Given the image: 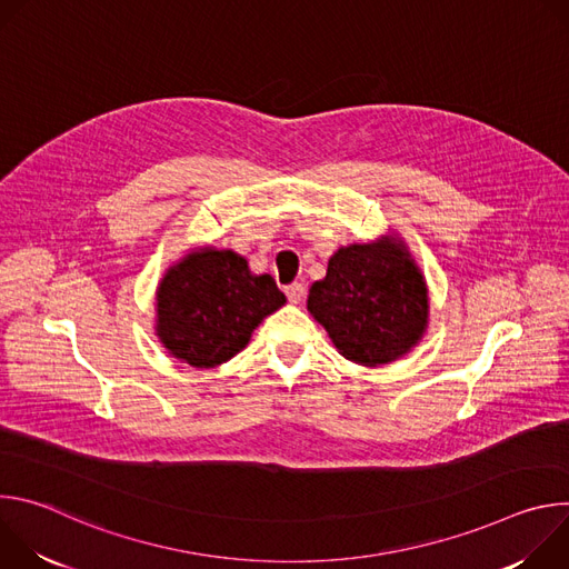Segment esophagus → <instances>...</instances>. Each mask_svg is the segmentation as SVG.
Segmentation results:
<instances>
[{
    "label": "esophagus",
    "instance_id": "esophagus-1",
    "mask_svg": "<svg viewBox=\"0 0 569 569\" xmlns=\"http://www.w3.org/2000/svg\"><path fill=\"white\" fill-rule=\"evenodd\" d=\"M286 297L290 303H299L303 299V286L301 283H290L286 286Z\"/></svg>",
    "mask_w": 569,
    "mask_h": 569
}]
</instances>
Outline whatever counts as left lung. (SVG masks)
<instances>
[{"instance_id": "left-lung-1", "label": "left lung", "mask_w": 569, "mask_h": 569, "mask_svg": "<svg viewBox=\"0 0 569 569\" xmlns=\"http://www.w3.org/2000/svg\"><path fill=\"white\" fill-rule=\"evenodd\" d=\"M306 306L340 356L369 369L408 356L430 323L426 277L396 231L342 246Z\"/></svg>"}]
</instances>
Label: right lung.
I'll list each match as a JSON object with an SVG mask.
<instances>
[{
    "instance_id": "add662e5",
    "label": "right lung",
    "mask_w": 569,
    "mask_h": 569,
    "mask_svg": "<svg viewBox=\"0 0 569 569\" xmlns=\"http://www.w3.org/2000/svg\"><path fill=\"white\" fill-rule=\"evenodd\" d=\"M286 303L270 274L213 246L180 257L157 283L154 336L180 362L213 369L246 349L259 323Z\"/></svg>"
}]
</instances>
